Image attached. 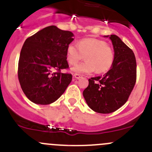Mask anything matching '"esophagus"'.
Instances as JSON below:
<instances>
[{
    "mask_svg": "<svg viewBox=\"0 0 152 152\" xmlns=\"http://www.w3.org/2000/svg\"><path fill=\"white\" fill-rule=\"evenodd\" d=\"M73 76H74V77L76 78V79H80V78L82 77V75L79 74V73H74V75H73Z\"/></svg>",
    "mask_w": 152,
    "mask_h": 152,
    "instance_id": "esophagus-1",
    "label": "esophagus"
}]
</instances>
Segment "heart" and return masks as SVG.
<instances>
[{
  "label": "heart",
  "mask_w": 152,
  "mask_h": 152,
  "mask_svg": "<svg viewBox=\"0 0 152 152\" xmlns=\"http://www.w3.org/2000/svg\"><path fill=\"white\" fill-rule=\"evenodd\" d=\"M77 45L70 43L67 45V62L70 65H76L84 56L86 62L73 67L74 72L90 73L96 70L97 73H104L113 66L114 51L105 41L96 38H85L79 40Z\"/></svg>",
  "instance_id": "heart-1"
}]
</instances>
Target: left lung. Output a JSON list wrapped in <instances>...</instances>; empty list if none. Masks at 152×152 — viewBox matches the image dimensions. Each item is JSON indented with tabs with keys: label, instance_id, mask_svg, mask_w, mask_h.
Instances as JSON below:
<instances>
[{
	"label": "left lung",
	"instance_id": "obj_1",
	"mask_svg": "<svg viewBox=\"0 0 152 152\" xmlns=\"http://www.w3.org/2000/svg\"><path fill=\"white\" fill-rule=\"evenodd\" d=\"M115 51L112 68L104 76L89 79L83 91L93 111L107 114L118 110L128 100L137 79V63L132 50L118 36L110 35Z\"/></svg>",
	"mask_w": 152,
	"mask_h": 152
}]
</instances>
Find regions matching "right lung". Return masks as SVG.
Wrapping results in <instances>:
<instances>
[{
    "label": "right lung",
    "instance_id": "right-lung-1",
    "mask_svg": "<svg viewBox=\"0 0 152 152\" xmlns=\"http://www.w3.org/2000/svg\"><path fill=\"white\" fill-rule=\"evenodd\" d=\"M69 31L50 26L26 39L20 54L18 75L20 85L30 101L50 104L57 100L71 82L67 47L73 40Z\"/></svg>",
    "mask_w": 152,
    "mask_h": 152
}]
</instances>
